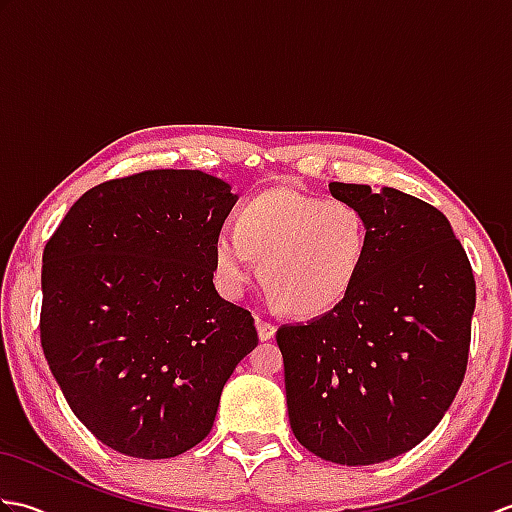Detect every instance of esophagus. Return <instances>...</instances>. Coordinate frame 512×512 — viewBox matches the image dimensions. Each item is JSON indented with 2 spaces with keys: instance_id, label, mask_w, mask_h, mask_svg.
<instances>
[{
  "instance_id": "obj_1",
  "label": "esophagus",
  "mask_w": 512,
  "mask_h": 512,
  "mask_svg": "<svg viewBox=\"0 0 512 512\" xmlns=\"http://www.w3.org/2000/svg\"><path fill=\"white\" fill-rule=\"evenodd\" d=\"M255 328H257V336H259V341H270L275 336V332H277V328L273 323H266L264 319H255Z\"/></svg>"
}]
</instances>
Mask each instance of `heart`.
<instances>
[{
    "label": "heart",
    "mask_w": 512,
    "mask_h": 512,
    "mask_svg": "<svg viewBox=\"0 0 512 512\" xmlns=\"http://www.w3.org/2000/svg\"><path fill=\"white\" fill-rule=\"evenodd\" d=\"M372 246L356 204L297 189H273L242 206L237 226L213 239V270L226 295H239L259 259V281L275 308L312 319L350 295Z\"/></svg>",
    "instance_id": "1"
}]
</instances>
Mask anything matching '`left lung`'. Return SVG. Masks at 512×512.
<instances>
[{
  "label": "left lung",
  "mask_w": 512,
  "mask_h": 512,
  "mask_svg": "<svg viewBox=\"0 0 512 512\" xmlns=\"http://www.w3.org/2000/svg\"><path fill=\"white\" fill-rule=\"evenodd\" d=\"M361 209L372 246L334 310L277 330L288 418L319 458L367 466L436 429L464 380L475 310L473 270L436 206L409 193L330 182Z\"/></svg>",
  "instance_id": "8db88e82"
}]
</instances>
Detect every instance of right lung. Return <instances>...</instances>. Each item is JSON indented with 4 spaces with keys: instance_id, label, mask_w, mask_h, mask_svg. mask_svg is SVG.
<instances>
[{
    "instance_id": "add662e5",
    "label": "right lung",
    "mask_w": 512,
    "mask_h": 512,
    "mask_svg": "<svg viewBox=\"0 0 512 512\" xmlns=\"http://www.w3.org/2000/svg\"><path fill=\"white\" fill-rule=\"evenodd\" d=\"M235 202L209 173H136L83 193L43 250L50 372L74 416L129 458L202 442L255 350L250 312L213 286V239Z\"/></svg>"
}]
</instances>
